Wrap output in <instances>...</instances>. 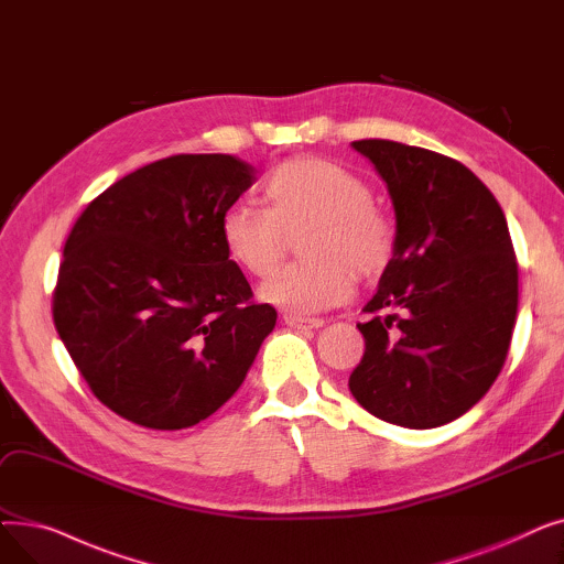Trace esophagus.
<instances>
[{
  "label": "esophagus",
  "instance_id": "1",
  "mask_svg": "<svg viewBox=\"0 0 564 564\" xmlns=\"http://www.w3.org/2000/svg\"><path fill=\"white\" fill-rule=\"evenodd\" d=\"M283 319H285L288 327H292V329H300V332H306V329H319L322 324H324V319H319V317H300V315H285Z\"/></svg>",
  "mask_w": 564,
  "mask_h": 564
}]
</instances>
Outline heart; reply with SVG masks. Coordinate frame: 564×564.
Masks as SVG:
<instances>
[{
    "label": "heart",
    "mask_w": 564,
    "mask_h": 564,
    "mask_svg": "<svg viewBox=\"0 0 564 564\" xmlns=\"http://www.w3.org/2000/svg\"><path fill=\"white\" fill-rule=\"evenodd\" d=\"M267 207L235 203L221 217L226 256L251 276L279 264L285 232L311 226L302 249L308 260L285 264L262 283L260 297L290 315H313L343 304L364 279L387 272L395 228L375 210L372 189L340 164L300 158L279 164L264 183Z\"/></svg>",
    "instance_id": "1"
}]
</instances>
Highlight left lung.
<instances>
[{"instance_id":"obj_1","label":"left lung","mask_w":564,"mask_h":564,"mask_svg":"<svg viewBox=\"0 0 564 564\" xmlns=\"http://www.w3.org/2000/svg\"><path fill=\"white\" fill-rule=\"evenodd\" d=\"M387 183L395 253L349 391L372 416L411 427L446 425L491 389L506 364L519 270L506 215L457 160L387 139L351 141Z\"/></svg>"}]
</instances>
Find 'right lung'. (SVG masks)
I'll return each mask as SVG.
<instances>
[{
    "mask_svg": "<svg viewBox=\"0 0 564 564\" xmlns=\"http://www.w3.org/2000/svg\"><path fill=\"white\" fill-rule=\"evenodd\" d=\"M232 155H173L121 177L75 221L54 327L94 395L151 430H183L232 398L272 334L221 245V217L256 181Z\"/></svg>",
    "mask_w": 564,
    "mask_h": 564,
    "instance_id": "1",
    "label": "right lung"
}]
</instances>
